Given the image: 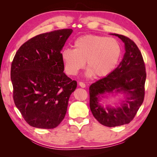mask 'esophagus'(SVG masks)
Returning <instances> with one entry per match:
<instances>
[{"mask_svg":"<svg viewBox=\"0 0 157 157\" xmlns=\"http://www.w3.org/2000/svg\"><path fill=\"white\" fill-rule=\"evenodd\" d=\"M78 84H79V86L80 87H82V88H85V87H86V84H85L83 82H79Z\"/></svg>","mask_w":157,"mask_h":157,"instance_id":"obj_1","label":"esophagus"}]
</instances>
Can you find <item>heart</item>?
<instances>
[{
  "label": "heart",
  "mask_w": 157,
  "mask_h": 157,
  "mask_svg": "<svg viewBox=\"0 0 157 157\" xmlns=\"http://www.w3.org/2000/svg\"><path fill=\"white\" fill-rule=\"evenodd\" d=\"M73 47L61 52L65 72L71 76L77 75L86 61L88 77H106L115 69L122 55L119 41L104 36H80L75 40Z\"/></svg>",
  "instance_id": "1"
}]
</instances>
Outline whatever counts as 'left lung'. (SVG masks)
<instances>
[{
  "label": "left lung",
  "instance_id": "8db88e82",
  "mask_svg": "<svg viewBox=\"0 0 157 157\" xmlns=\"http://www.w3.org/2000/svg\"><path fill=\"white\" fill-rule=\"evenodd\" d=\"M126 52L119 65L107 77L93 83L89 88L90 107L95 118L103 126L115 127L130 123L144 100L146 80L143 56L135 42L122 35ZM116 91L129 94L125 102L117 108H107L98 103L99 96Z\"/></svg>",
  "mask_w": 157,
  "mask_h": 157
}]
</instances>
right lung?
I'll use <instances>...</instances> for the list:
<instances>
[{"instance_id": "right-lung-1", "label": "right lung", "mask_w": 157, "mask_h": 157, "mask_svg": "<svg viewBox=\"0 0 157 157\" xmlns=\"http://www.w3.org/2000/svg\"><path fill=\"white\" fill-rule=\"evenodd\" d=\"M72 32L63 29L36 35L23 43L13 59L14 103L33 127L52 129L65 116L77 83L63 73L61 51Z\"/></svg>"}]
</instances>
